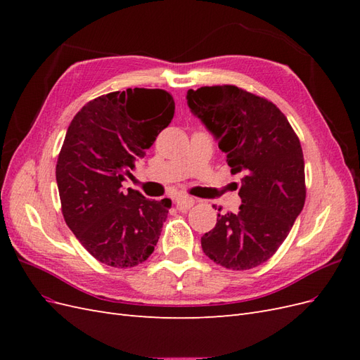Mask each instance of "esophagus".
I'll use <instances>...</instances> for the list:
<instances>
[{
    "mask_svg": "<svg viewBox=\"0 0 360 360\" xmlns=\"http://www.w3.org/2000/svg\"><path fill=\"white\" fill-rule=\"evenodd\" d=\"M193 204H195V200L192 197H188V195H179L177 200H176L177 209L181 210V212L189 210Z\"/></svg>",
    "mask_w": 360,
    "mask_h": 360,
    "instance_id": "esophagus-1",
    "label": "esophagus"
}]
</instances>
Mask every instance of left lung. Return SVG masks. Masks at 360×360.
I'll use <instances>...</instances> for the list:
<instances>
[{
  "instance_id": "left-lung-1",
  "label": "left lung",
  "mask_w": 360,
  "mask_h": 360,
  "mask_svg": "<svg viewBox=\"0 0 360 360\" xmlns=\"http://www.w3.org/2000/svg\"><path fill=\"white\" fill-rule=\"evenodd\" d=\"M186 99L231 172L242 174L238 212L217 214L213 230L201 237L202 250L226 269H254L276 252L303 209L300 141L276 105L236 85L201 86Z\"/></svg>"
}]
</instances>
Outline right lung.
Masks as SVG:
<instances>
[{"instance_id": "right-lung-1", "label": "right lung", "mask_w": 360, "mask_h": 360, "mask_svg": "<svg viewBox=\"0 0 360 360\" xmlns=\"http://www.w3.org/2000/svg\"><path fill=\"white\" fill-rule=\"evenodd\" d=\"M165 90L127 89L97 97L69 124L56 176L61 212L81 245L101 263L135 267L153 254L171 200L123 189L174 117Z\"/></svg>"}]
</instances>
